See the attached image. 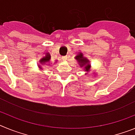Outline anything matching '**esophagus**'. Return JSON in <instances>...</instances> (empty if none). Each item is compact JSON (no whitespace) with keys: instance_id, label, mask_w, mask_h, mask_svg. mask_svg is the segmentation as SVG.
I'll list each match as a JSON object with an SVG mask.
<instances>
[{"instance_id":"1","label":"esophagus","mask_w":135,"mask_h":135,"mask_svg":"<svg viewBox=\"0 0 135 135\" xmlns=\"http://www.w3.org/2000/svg\"><path fill=\"white\" fill-rule=\"evenodd\" d=\"M63 59H64V60H67V59H68V56H65V57H63Z\"/></svg>"}]
</instances>
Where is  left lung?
Listing matches in <instances>:
<instances>
[{
  "mask_svg": "<svg viewBox=\"0 0 135 135\" xmlns=\"http://www.w3.org/2000/svg\"><path fill=\"white\" fill-rule=\"evenodd\" d=\"M75 59L78 61V63L80 68H84V71H88L90 68V65L89 64V60L84 57L83 54L82 53H80L78 55H76Z\"/></svg>",
  "mask_w": 135,
  "mask_h": 135,
  "instance_id": "obj_1",
  "label": "left lung"
}]
</instances>
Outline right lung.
<instances>
[{"instance_id": "obj_1", "label": "right lung", "mask_w": 135, "mask_h": 135, "mask_svg": "<svg viewBox=\"0 0 135 135\" xmlns=\"http://www.w3.org/2000/svg\"><path fill=\"white\" fill-rule=\"evenodd\" d=\"M40 63L42 64V65H46V64H49V65H50V64H51V55L49 54V53H46V55H45V57H42L41 59L40 60ZM39 68L40 69V70H42V68L41 66H39Z\"/></svg>"}]
</instances>
